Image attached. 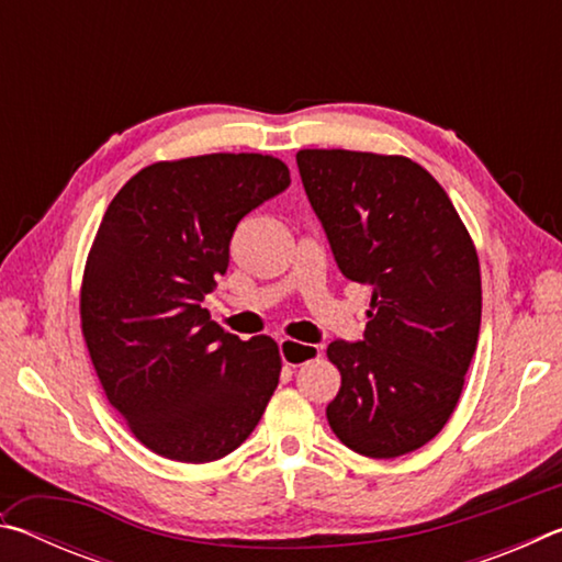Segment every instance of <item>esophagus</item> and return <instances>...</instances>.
Instances as JSON below:
<instances>
[{"label": "esophagus", "mask_w": 562, "mask_h": 562, "mask_svg": "<svg viewBox=\"0 0 562 562\" xmlns=\"http://www.w3.org/2000/svg\"><path fill=\"white\" fill-rule=\"evenodd\" d=\"M319 347L315 345H302V341H294V339H280V357L288 367H302L307 364V361H315L319 359Z\"/></svg>", "instance_id": "34e87169"}]
</instances>
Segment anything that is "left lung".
I'll use <instances>...</instances> for the list:
<instances>
[{
    "mask_svg": "<svg viewBox=\"0 0 562 562\" xmlns=\"http://www.w3.org/2000/svg\"><path fill=\"white\" fill-rule=\"evenodd\" d=\"M302 186L345 278L372 288L364 339L331 341L327 422L347 449L396 459L459 404L481 327V265L451 198L406 156L297 150Z\"/></svg>",
    "mask_w": 562,
    "mask_h": 562,
    "instance_id": "8db88e82",
    "label": "left lung"
}]
</instances>
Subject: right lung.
I'll list each match as a JSON object with an SVG mask.
<instances>
[{"mask_svg":"<svg viewBox=\"0 0 562 562\" xmlns=\"http://www.w3.org/2000/svg\"><path fill=\"white\" fill-rule=\"evenodd\" d=\"M288 186L274 156L158 160L103 215L81 280L83 341L111 406L164 459H223L278 389V341L227 335L201 302L227 270L237 223Z\"/></svg>","mask_w":562,"mask_h":562,"instance_id":"1","label":"right lung"}]
</instances>
